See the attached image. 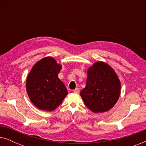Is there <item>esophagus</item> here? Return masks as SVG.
<instances>
[{
  "mask_svg": "<svg viewBox=\"0 0 146 146\" xmlns=\"http://www.w3.org/2000/svg\"><path fill=\"white\" fill-rule=\"evenodd\" d=\"M74 93H76V94H78L80 92V89L78 88H76L75 90H74Z\"/></svg>",
  "mask_w": 146,
  "mask_h": 146,
  "instance_id": "obj_1",
  "label": "esophagus"
}]
</instances>
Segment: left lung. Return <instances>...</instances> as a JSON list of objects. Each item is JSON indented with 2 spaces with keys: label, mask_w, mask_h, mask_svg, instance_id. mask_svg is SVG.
<instances>
[{
  "label": "left lung",
  "mask_w": 146,
  "mask_h": 146,
  "mask_svg": "<svg viewBox=\"0 0 146 146\" xmlns=\"http://www.w3.org/2000/svg\"><path fill=\"white\" fill-rule=\"evenodd\" d=\"M120 82L113 70L102 62H96L88 70L86 86L80 92L84 102L93 112L110 110L120 95Z\"/></svg>",
  "instance_id": "obj_1"
}]
</instances>
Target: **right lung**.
Masks as SVG:
<instances>
[{
    "label": "right lung",
    "instance_id": "1",
    "mask_svg": "<svg viewBox=\"0 0 146 146\" xmlns=\"http://www.w3.org/2000/svg\"><path fill=\"white\" fill-rule=\"evenodd\" d=\"M61 68L53 58L46 57L38 62L28 76V95L40 110H54L68 94L64 84L58 78Z\"/></svg>",
    "mask_w": 146,
    "mask_h": 146
}]
</instances>
